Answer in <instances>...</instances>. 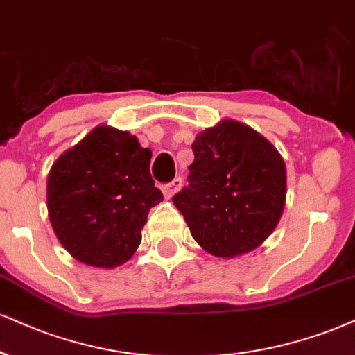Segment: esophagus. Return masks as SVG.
Masks as SVG:
<instances>
[{
  "label": "esophagus",
  "instance_id": "34e87169",
  "mask_svg": "<svg viewBox=\"0 0 355 355\" xmlns=\"http://www.w3.org/2000/svg\"><path fill=\"white\" fill-rule=\"evenodd\" d=\"M181 186H182V179H181V178H174L173 181L168 182V184H166V186L163 187V192H164L166 199L173 198V196L176 194V192H178L179 189H181Z\"/></svg>",
  "mask_w": 355,
  "mask_h": 355
}]
</instances>
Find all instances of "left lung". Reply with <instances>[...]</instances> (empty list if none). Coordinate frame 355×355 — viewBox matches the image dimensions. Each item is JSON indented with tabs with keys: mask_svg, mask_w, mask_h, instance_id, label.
<instances>
[{
	"mask_svg": "<svg viewBox=\"0 0 355 355\" xmlns=\"http://www.w3.org/2000/svg\"><path fill=\"white\" fill-rule=\"evenodd\" d=\"M192 153L189 184L173 196L192 237L216 257L252 252L282 217L283 157L268 139L234 120L200 133Z\"/></svg>",
	"mask_w": 355,
	"mask_h": 355,
	"instance_id": "left-lung-1",
	"label": "left lung"
}]
</instances>
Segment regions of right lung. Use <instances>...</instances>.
<instances>
[{
	"instance_id": "add662e5",
	"label": "right lung",
	"mask_w": 355,
	"mask_h": 355,
	"mask_svg": "<svg viewBox=\"0 0 355 355\" xmlns=\"http://www.w3.org/2000/svg\"><path fill=\"white\" fill-rule=\"evenodd\" d=\"M151 150L126 131L97 126L52 164L47 211L59 242L82 263L113 268L141 242L148 212L163 200Z\"/></svg>"
}]
</instances>
